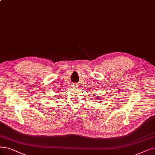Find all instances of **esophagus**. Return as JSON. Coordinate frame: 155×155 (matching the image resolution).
Segmentation results:
<instances>
[{"instance_id":"obj_1","label":"esophagus","mask_w":155,"mask_h":155,"mask_svg":"<svg viewBox=\"0 0 155 155\" xmlns=\"http://www.w3.org/2000/svg\"><path fill=\"white\" fill-rule=\"evenodd\" d=\"M72 86H74V88H76V87H78V85L77 84H73V85H72Z\"/></svg>"}]
</instances>
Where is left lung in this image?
<instances>
[{
  "instance_id": "left-lung-1",
  "label": "left lung",
  "mask_w": 155,
  "mask_h": 155,
  "mask_svg": "<svg viewBox=\"0 0 155 155\" xmlns=\"http://www.w3.org/2000/svg\"><path fill=\"white\" fill-rule=\"evenodd\" d=\"M97 100H98V101H99V100H101V98H98V99H97Z\"/></svg>"
}]
</instances>
